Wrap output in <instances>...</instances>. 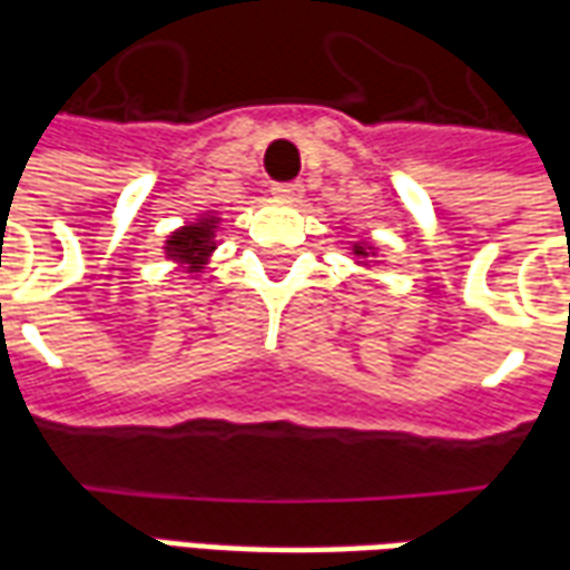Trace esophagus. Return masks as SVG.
<instances>
[{"instance_id": "esophagus-1", "label": "esophagus", "mask_w": 570, "mask_h": 570, "mask_svg": "<svg viewBox=\"0 0 570 570\" xmlns=\"http://www.w3.org/2000/svg\"><path fill=\"white\" fill-rule=\"evenodd\" d=\"M272 191H274V198L286 200V204H298V200H302V195H305L302 183H277Z\"/></svg>"}]
</instances>
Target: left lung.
<instances>
[{
	"label": "left lung",
	"instance_id": "8db88e82",
	"mask_svg": "<svg viewBox=\"0 0 570 570\" xmlns=\"http://www.w3.org/2000/svg\"><path fill=\"white\" fill-rule=\"evenodd\" d=\"M351 249H354V256H357V265H366V268H370V259L379 256V247L370 244V240H357Z\"/></svg>",
	"mask_w": 570,
	"mask_h": 570
}]
</instances>
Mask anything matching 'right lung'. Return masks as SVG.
I'll use <instances>...</instances> for the list:
<instances>
[{
    "label": "right lung",
    "mask_w": 570,
    "mask_h": 570,
    "mask_svg": "<svg viewBox=\"0 0 570 570\" xmlns=\"http://www.w3.org/2000/svg\"><path fill=\"white\" fill-rule=\"evenodd\" d=\"M219 223L223 219L213 210H207L200 213L195 223L179 225L164 240V256L174 259L179 268H186V274L198 277L210 265L213 253H216V228H219Z\"/></svg>",
    "instance_id": "right-lung-1"
}]
</instances>
